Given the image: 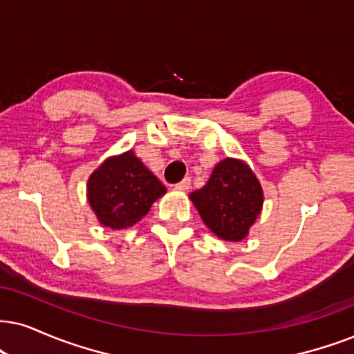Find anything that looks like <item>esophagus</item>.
Here are the masks:
<instances>
[{"mask_svg": "<svg viewBox=\"0 0 354 354\" xmlns=\"http://www.w3.org/2000/svg\"><path fill=\"white\" fill-rule=\"evenodd\" d=\"M189 186H191V180L189 178H183V180L178 183V185H174V187H176V189H180V191H187L189 189Z\"/></svg>", "mask_w": 354, "mask_h": 354, "instance_id": "esophagus-1", "label": "esophagus"}]
</instances>
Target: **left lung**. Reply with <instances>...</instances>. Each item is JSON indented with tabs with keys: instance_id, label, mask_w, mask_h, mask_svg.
<instances>
[{
	"instance_id": "8db88e82",
	"label": "left lung",
	"mask_w": 354,
	"mask_h": 354,
	"mask_svg": "<svg viewBox=\"0 0 354 354\" xmlns=\"http://www.w3.org/2000/svg\"><path fill=\"white\" fill-rule=\"evenodd\" d=\"M189 199L212 234L240 241L261 212L263 189L247 163L225 158L216 165L207 185L191 192Z\"/></svg>"
}]
</instances>
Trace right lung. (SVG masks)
I'll return each instance as SVG.
<instances>
[{"label":"right lung","mask_w":354,"mask_h":354,"mask_svg":"<svg viewBox=\"0 0 354 354\" xmlns=\"http://www.w3.org/2000/svg\"><path fill=\"white\" fill-rule=\"evenodd\" d=\"M165 192L167 187L132 150L109 156L88 180L89 205L97 221L114 230L137 223Z\"/></svg>","instance_id":"right-lung-1"}]
</instances>
